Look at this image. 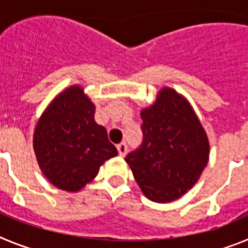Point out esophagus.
<instances>
[{"mask_svg":"<svg viewBox=\"0 0 248 248\" xmlns=\"http://www.w3.org/2000/svg\"><path fill=\"white\" fill-rule=\"evenodd\" d=\"M118 153H119L120 156H125L126 151H128V146H126L125 143H120L117 145Z\"/></svg>","mask_w":248,"mask_h":248,"instance_id":"obj_1","label":"esophagus"}]
</instances>
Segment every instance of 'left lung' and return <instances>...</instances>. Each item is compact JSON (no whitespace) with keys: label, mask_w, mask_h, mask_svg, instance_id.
Wrapping results in <instances>:
<instances>
[{"label":"left lung","mask_w":248,"mask_h":248,"mask_svg":"<svg viewBox=\"0 0 248 248\" xmlns=\"http://www.w3.org/2000/svg\"><path fill=\"white\" fill-rule=\"evenodd\" d=\"M140 117L143 144L125 161L149 200L171 202L200 179L209 163V138L189 100L170 87L160 89Z\"/></svg>","instance_id":"obj_1"}]
</instances>
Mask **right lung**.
I'll list each match as a JSON object with an SVG mask.
<instances>
[{
  "mask_svg": "<svg viewBox=\"0 0 248 248\" xmlns=\"http://www.w3.org/2000/svg\"><path fill=\"white\" fill-rule=\"evenodd\" d=\"M95 104L80 85L58 93L39 117L33 150L41 171L57 189L78 192L118 150L94 120Z\"/></svg>",
  "mask_w": 248,
  "mask_h": 248,
  "instance_id": "add662e5",
  "label": "right lung"
}]
</instances>
